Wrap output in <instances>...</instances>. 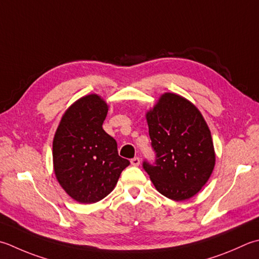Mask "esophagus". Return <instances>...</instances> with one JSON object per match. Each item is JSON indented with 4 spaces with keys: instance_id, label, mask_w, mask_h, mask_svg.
I'll use <instances>...</instances> for the list:
<instances>
[{
    "instance_id": "obj_1",
    "label": "esophagus",
    "mask_w": 259,
    "mask_h": 259,
    "mask_svg": "<svg viewBox=\"0 0 259 259\" xmlns=\"http://www.w3.org/2000/svg\"><path fill=\"white\" fill-rule=\"evenodd\" d=\"M130 163H131V165H134V166H139L140 158H139V157H135V158L130 160Z\"/></svg>"
}]
</instances>
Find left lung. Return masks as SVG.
<instances>
[{"label":"left lung","instance_id":"8db88e82","mask_svg":"<svg viewBox=\"0 0 259 259\" xmlns=\"http://www.w3.org/2000/svg\"><path fill=\"white\" fill-rule=\"evenodd\" d=\"M155 159L143 161L157 191L175 201L201 190L213 170L211 133L195 106L180 95L166 93L147 113Z\"/></svg>","mask_w":259,"mask_h":259}]
</instances>
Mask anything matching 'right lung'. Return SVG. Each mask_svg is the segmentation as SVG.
Segmentation results:
<instances>
[{
    "label": "right lung",
    "mask_w": 259,
    "mask_h": 259,
    "mask_svg": "<svg viewBox=\"0 0 259 259\" xmlns=\"http://www.w3.org/2000/svg\"><path fill=\"white\" fill-rule=\"evenodd\" d=\"M108 105L96 94L66 111L53 144L55 174L69 196L80 203L104 199L130 161L120 157L116 141L102 128Z\"/></svg>",
    "instance_id": "add662e5"
}]
</instances>
